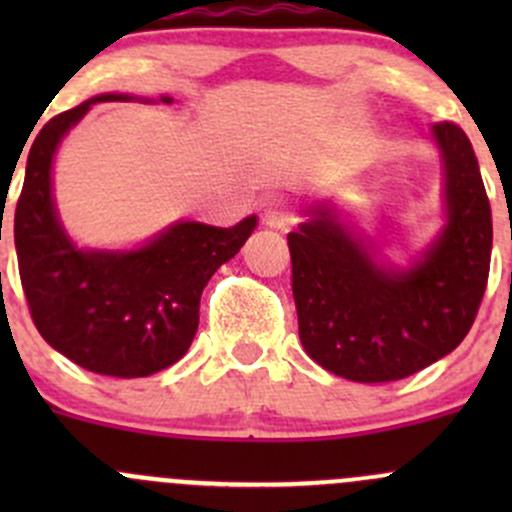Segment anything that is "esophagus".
<instances>
[{"instance_id":"obj_1","label":"esophagus","mask_w":512,"mask_h":512,"mask_svg":"<svg viewBox=\"0 0 512 512\" xmlns=\"http://www.w3.org/2000/svg\"><path fill=\"white\" fill-rule=\"evenodd\" d=\"M294 220V213H292V205L287 203V200L282 198H270L265 203V223L270 227H280V230H285V227L292 225Z\"/></svg>"}]
</instances>
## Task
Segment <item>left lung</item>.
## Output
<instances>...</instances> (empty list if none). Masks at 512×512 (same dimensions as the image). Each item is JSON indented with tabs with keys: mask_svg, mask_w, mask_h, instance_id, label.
Wrapping results in <instances>:
<instances>
[{
	"mask_svg": "<svg viewBox=\"0 0 512 512\" xmlns=\"http://www.w3.org/2000/svg\"><path fill=\"white\" fill-rule=\"evenodd\" d=\"M446 168L448 225L411 270H386L327 208L289 232L299 339L332 374L361 384L406 379L451 354L476 322L493 220L476 153L451 121L433 126Z\"/></svg>",
	"mask_w": 512,
	"mask_h": 512,
	"instance_id": "8db88e82",
	"label": "left lung"
}]
</instances>
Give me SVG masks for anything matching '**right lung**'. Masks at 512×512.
<instances>
[{"label": "right lung", "instance_id": "obj_1", "mask_svg": "<svg viewBox=\"0 0 512 512\" xmlns=\"http://www.w3.org/2000/svg\"><path fill=\"white\" fill-rule=\"evenodd\" d=\"M128 98L96 96L36 133L14 213L19 277L34 327L66 359L116 379L151 376L188 352L200 294L257 225L255 215L235 227L178 223L133 252L71 245L51 200L54 151L91 103Z\"/></svg>", "mask_w": 512, "mask_h": 512}]
</instances>
